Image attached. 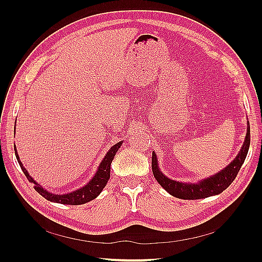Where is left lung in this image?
Returning <instances> with one entry per match:
<instances>
[{"instance_id": "obj_1", "label": "left lung", "mask_w": 262, "mask_h": 262, "mask_svg": "<svg viewBox=\"0 0 262 262\" xmlns=\"http://www.w3.org/2000/svg\"><path fill=\"white\" fill-rule=\"evenodd\" d=\"M249 124V122H247ZM250 145V126L247 125V133H246L244 144L239 153L234 158L231 164H228L225 168L216 172L215 175L202 179L194 184L190 182H181L172 180L166 177L158 167V161L155 152L152 153V170L155 179L157 180L166 191L169 194L184 200H198L204 198L220 194L232 184L238 173L242 165L244 164L246 156H247Z\"/></svg>"}]
</instances>
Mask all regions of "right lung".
<instances>
[{"label":"right lung","instance_id":"add662e5","mask_svg":"<svg viewBox=\"0 0 262 262\" xmlns=\"http://www.w3.org/2000/svg\"><path fill=\"white\" fill-rule=\"evenodd\" d=\"M122 143L123 142L120 141V142H118V143H116L114 146L110 147V149L105 155L104 160L100 162V164L98 166V169L96 172H95L94 177L89 182H87L84 187L77 189V190H74V191H72V192L64 193V194H55V193L49 192L48 190H46L42 186L39 185L38 182L29 175L27 169L23 166V163L19 160L16 147H15V155H16L17 162L20 166L23 172L25 173V176L27 177V179L30 182H33L36 191L38 193H40L45 198V199H47L48 201H51V202H54V203L78 205V204H84V203L90 202L100 194L102 189L105 188V186L107 185V182L110 178V165H112L114 157H115L116 153L118 152V149L120 148V146L122 145Z\"/></svg>","mask_w":262,"mask_h":262}]
</instances>
